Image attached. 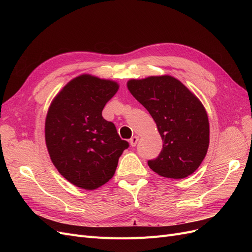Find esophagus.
<instances>
[{"instance_id": "1", "label": "esophagus", "mask_w": 252, "mask_h": 252, "mask_svg": "<svg viewBox=\"0 0 252 252\" xmlns=\"http://www.w3.org/2000/svg\"><path fill=\"white\" fill-rule=\"evenodd\" d=\"M139 139H140V138H139L138 135H134V136H132V138L130 139V141H129V142H130V145H131V146H135V145L138 144Z\"/></svg>"}]
</instances>
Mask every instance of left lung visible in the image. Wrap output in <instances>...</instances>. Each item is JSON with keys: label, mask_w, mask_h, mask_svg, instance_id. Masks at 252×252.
Instances as JSON below:
<instances>
[{"label": "left lung", "mask_w": 252, "mask_h": 252, "mask_svg": "<svg viewBox=\"0 0 252 252\" xmlns=\"http://www.w3.org/2000/svg\"><path fill=\"white\" fill-rule=\"evenodd\" d=\"M127 88L155 120L163 149L148 161L158 175L184 179L192 174L207 154L209 121L202 102L171 75L129 80Z\"/></svg>", "instance_id": "1"}]
</instances>
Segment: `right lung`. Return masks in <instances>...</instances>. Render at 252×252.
I'll return each mask as SVG.
<instances>
[{
  "instance_id": "right-lung-1",
  "label": "right lung",
  "mask_w": 252,
  "mask_h": 252,
  "mask_svg": "<svg viewBox=\"0 0 252 252\" xmlns=\"http://www.w3.org/2000/svg\"><path fill=\"white\" fill-rule=\"evenodd\" d=\"M119 90L116 81L81 74L61 89L45 120V141L51 162L72 185L94 190L116 172L129 146L102 111Z\"/></svg>"
}]
</instances>
